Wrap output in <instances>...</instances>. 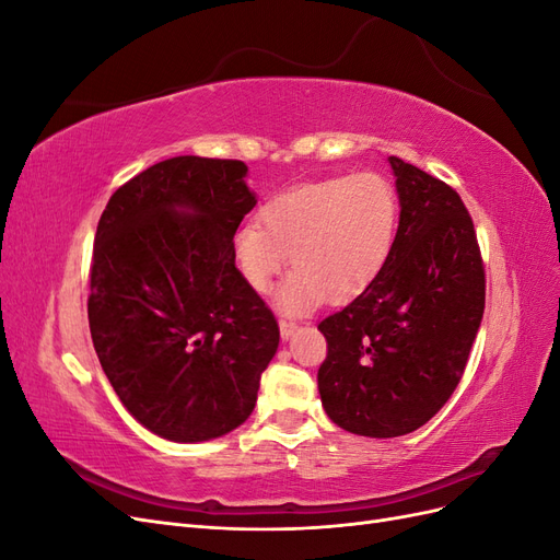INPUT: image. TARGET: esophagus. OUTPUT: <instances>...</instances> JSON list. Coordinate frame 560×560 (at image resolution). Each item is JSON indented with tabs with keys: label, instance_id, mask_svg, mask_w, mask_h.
Instances as JSON below:
<instances>
[{
	"label": "esophagus",
	"instance_id": "34e87169",
	"mask_svg": "<svg viewBox=\"0 0 560 560\" xmlns=\"http://www.w3.org/2000/svg\"><path fill=\"white\" fill-rule=\"evenodd\" d=\"M296 329H299V325H296L294 319H284V317H280V336H282V338H290Z\"/></svg>",
	"mask_w": 560,
	"mask_h": 560
}]
</instances>
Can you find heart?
<instances>
[{
  "label": "heart",
  "instance_id": "obj_1",
  "mask_svg": "<svg viewBox=\"0 0 560 560\" xmlns=\"http://www.w3.org/2000/svg\"><path fill=\"white\" fill-rule=\"evenodd\" d=\"M401 202L381 173H358L292 186L233 235V259L252 292L264 294L287 264L294 276L280 292L284 311L313 301H346L374 282L393 257Z\"/></svg>",
  "mask_w": 560,
  "mask_h": 560
}]
</instances>
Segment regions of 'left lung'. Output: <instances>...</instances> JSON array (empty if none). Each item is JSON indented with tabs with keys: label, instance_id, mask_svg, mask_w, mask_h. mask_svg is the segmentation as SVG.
Instances as JSON below:
<instances>
[{
	"label": "left lung",
	"instance_id": "obj_1",
	"mask_svg": "<svg viewBox=\"0 0 560 560\" xmlns=\"http://www.w3.org/2000/svg\"><path fill=\"white\" fill-rule=\"evenodd\" d=\"M401 202L381 276L317 329L327 360L317 387L327 416L352 434L401 436L442 409L460 383L486 306V270L463 198L389 156Z\"/></svg>",
	"mask_w": 560,
	"mask_h": 560
}]
</instances>
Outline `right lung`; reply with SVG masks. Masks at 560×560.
Masks as SVG:
<instances>
[{
    "mask_svg": "<svg viewBox=\"0 0 560 560\" xmlns=\"http://www.w3.org/2000/svg\"><path fill=\"white\" fill-rule=\"evenodd\" d=\"M247 165L175 156L112 194L97 222L89 325L128 413L163 439L208 442L249 418L280 343L233 259L257 206Z\"/></svg>",
    "mask_w": 560,
    "mask_h": 560,
    "instance_id": "right-lung-1",
    "label": "right lung"
}]
</instances>
